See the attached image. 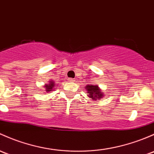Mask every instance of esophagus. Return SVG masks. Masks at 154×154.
<instances>
[{
  "instance_id": "34e87169",
  "label": "esophagus",
  "mask_w": 154,
  "mask_h": 154,
  "mask_svg": "<svg viewBox=\"0 0 154 154\" xmlns=\"http://www.w3.org/2000/svg\"><path fill=\"white\" fill-rule=\"evenodd\" d=\"M69 81H70V82H74V79H72V78H70V79H69Z\"/></svg>"
}]
</instances>
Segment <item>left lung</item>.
<instances>
[{"label":"left lung","instance_id":"8db88e82","mask_svg":"<svg viewBox=\"0 0 154 154\" xmlns=\"http://www.w3.org/2000/svg\"><path fill=\"white\" fill-rule=\"evenodd\" d=\"M85 89L88 91V95H90V98L92 100H97V99H101L103 97V92L99 89L97 85H87Z\"/></svg>","mask_w":154,"mask_h":154}]
</instances>
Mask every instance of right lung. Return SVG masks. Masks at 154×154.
Returning <instances> with one entry per match:
<instances>
[{
	"mask_svg": "<svg viewBox=\"0 0 154 154\" xmlns=\"http://www.w3.org/2000/svg\"><path fill=\"white\" fill-rule=\"evenodd\" d=\"M45 88H46V91H51V90L53 89V87L54 86V82L52 81H50L49 84H47V85H45Z\"/></svg>",
	"mask_w": 154,
	"mask_h": 154,
	"instance_id": "add662e5",
	"label": "right lung"
}]
</instances>
